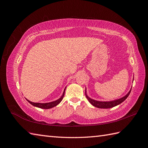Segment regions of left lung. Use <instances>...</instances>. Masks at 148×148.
I'll use <instances>...</instances> for the list:
<instances>
[{"label":"left lung","instance_id":"1","mask_svg":"<svg viewBox=\"0 0 148 148\" xmlns=\"http://www.w3.org/2000/svg\"><path fill=\"white\" fill-rule=\"evenodd\" d=\"M132 89L130 90V91L126 95L123 96V97L120 98V99H116L114 101H98L92 99L91 98L89 97L87 95H86V90H85V95H86V97L89 101V102L91 103V104L96 107H97V108H101V109H109V108H112V107H114L116 106H117L121 103L123 102L125 99H127L128 96H129L130 94Z\"/></svg>","mask_w":148,"mask_h":148}]
</instances>
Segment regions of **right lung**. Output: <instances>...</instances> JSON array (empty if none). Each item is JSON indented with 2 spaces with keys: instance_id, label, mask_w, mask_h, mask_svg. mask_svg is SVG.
<instances>
[{
  "instance_id": "right-lung-1",
  "label": "right lung",
  "mask_w": 148,
  "mask_h": 148,
  "mask_svg": "<svg viewBox=\"0 0 148 148\" xmlns=\"http://www.w3.org/2000/svg\"><path fill=\"white\" fill-rule=\"evenodd\" d=\"M65 88L64 91L63 92V95L62 96L59 98V99H57L55 101H52L51 102H47V103H38V102H31L30 101L28 100L27 99H26V100L28 101V102H29L31 105H33L35 107H39V108H41V109H51L52 108V107H55L56 106H57L58 104H59V103L62 101V100L63 99L64 95H65Z\"/></svg>"
}]
</instances>
